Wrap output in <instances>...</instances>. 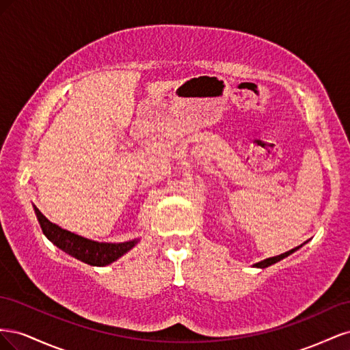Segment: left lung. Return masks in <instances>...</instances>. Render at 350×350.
I'll use <instances>...</instances> for the list:
<instances>
[{
    "label": "left lung",
    "instance_id": "obj_1",
    "mask_svg": "<svg viewBox=\"0 0 350 350\" xmlns=\"http://www.w3.org/2000/svg\"><path fill=\"white\" fill-rule=\"evenodd\" d=\"M296 248H298V247H296ZM296 248H293V250H291V251H288V252H284V254H280V256L270 257V258H266V260H262V261H260V262H256V264H254V267H257V269L270 267V266H273V264H276V262H279L280 260H283V258H286L288 256H291V254H292Z\"/></svg>",
    "mask_w": 350,
    "mask_h": 350
}]
</instances>
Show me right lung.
I'll return each mask as SVG.
<instances>
[{
  "instance_id": "1",
  "label": "right lung",
  "mask_w": 350,
  "mask_h": 350,
  "mask_svg": "<svg viewBox=\"0 0 350 350\" xmlns=\"http://www.w3.org/2000/svg\"><path fill=\"white\" fill-rule=\"evenodd\" d=\"M33 208L44 235L54 243L55 247L67 252L68 256L86 262L89 266H94V267L108 266V264L121 258L124 254L133 250L140 241V239H133V241L120 242V243L92 241V239L72 234V232L67 229H62L55 224H52V221H49L44 215L40 213L36 206H33Z\"/></svg>"
}]
</instances>
